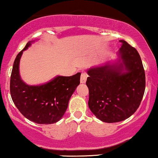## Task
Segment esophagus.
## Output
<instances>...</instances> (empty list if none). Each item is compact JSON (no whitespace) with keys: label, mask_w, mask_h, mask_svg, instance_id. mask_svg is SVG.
I'll return each mask as SVG.
<instances>
[{"label":"esophagus","mask_w":158,"mask_h":158,"mask_svg":"<svg viewBox=\"0 0 158 158\" xmlns=\"http://www.w3.org/2000/svg\"><path fill=\"white\" fill-rule=\"evenodd\" d=\"M87 77H88L87 74H86L85 73H82L81 74V79H80L81 83H85Z\"/></svg>","instance_id":"esophagus-1"}]
</instances>
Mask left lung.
Instances as JSON below:
<instances>
[{"label": "left lung", "mask_w": 158, "mask_h": 158, "mask_svg": "<svg viewBox=\"0 0 158 158\" xmlns=\"http://www.w3.org/2000/svg\"><path fill=\"white\" fill-rule=\"evenodd\" d=\"M120 42L122 63L88 70V106L98 118L107 123L119 122L132 115L145 92V70L139 54L126 41ZM124 65L126 72H123Z\"/></svg>", "instance_id": "obj_1"}]
</instances>
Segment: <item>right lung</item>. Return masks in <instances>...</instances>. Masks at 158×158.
<instances>
[{"label":"right lung","mask_w":158,"mask_h":158,"mask_svg":"<svg viewBox=\"0 0 158 158\" xmlns=\"http://www.w3.org/2000/svg\"><path fill=\"white\" fill-rule=\"evenodd\" d=\"M30 46L28 42L17 55L13 64L10 86L12 100L28 120L40 124H53L65 113L69 100L80 83L81 73L57 76L41 85H27L21 79L19 66L23 51Z\"/></svg>","instance_id":"right-lung-1"}]
</instances>
